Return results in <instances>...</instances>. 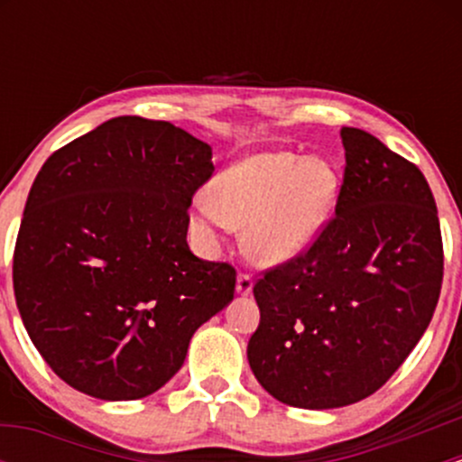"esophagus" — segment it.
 <instances>
[{"mask_svg": "<svg viewBox=\"0 0 462 462\" xmlns=\"http://www.w3.org/2000/svg\"><path fill=\"white\" fill-rule=\"evenodd\" d=\"M252 286H254L252 275L238 273V278H236V293L238 295H249V293H252Z\"/></svg>", "mask_w": 462, "mask_h": 462, "instance_id": "1", "label": "esophagus"}]
</instances>
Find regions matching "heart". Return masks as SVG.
I'll use <instances>...</instances> for the list:
<instances>
[{
    "label": "heart",
    "instance_id": "heart-1",
    "mask_svg": "<svg viewBox=\"0 0 462 462\" xmlns=\"http://www.w3.org/2000/svg\"><path fill=\"white\" fill-rule=\"evenodd\" d=\"M338 173L323 158L264 152L224 169L210 195L195 199L193 226L215 243L217 232L245 227L243 245L261 264H282L304 254L330 219Z\"/></svg>",
    "mask_w": 462,
    "mask_h": 462
}]
</instances>
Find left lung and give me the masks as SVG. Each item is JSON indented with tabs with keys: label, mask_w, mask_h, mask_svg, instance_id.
I'll return each instance as SVG.
<instances>
[{
	"label": "left lung",
	"mask_w": 462,
	"mask_h": 462,
	"mask_svg": "<svg viewBox=\"0 0 462 462\" xmlns=\"http://www.w3.org/2000/svg\"><path fill=\"white\" fill-rule=\"evenodd\" d=\"M346 171L334 217L293 261L254 284V375L295 408L365 400L426 332L443 282L437 204L417 164L358 128L341 130Z\"/></svg>",
	"instance_id": "1"
}]
</instances>
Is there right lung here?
<instances>
[{
    "label": "right lung",
    "instance_id": "right-lung-1",
    "mask_svg": "<svg viewBox=\"0 0 462 462\" xmlns=\"http://www.w3.org/2000/svg\"><path fill=\"white\" fill-rule=\"evenodd\" d=\"M213 150L169 121L115 116L51 153L13 258L17 309L60 380L106 402L167 384L236 272L189 249V206Z\"/></svg>",
    "mask_w": 462,
    "mask_h": 462
}]
</instances>
